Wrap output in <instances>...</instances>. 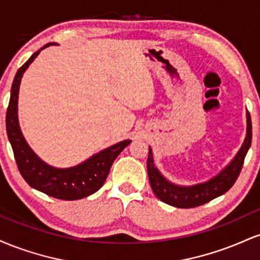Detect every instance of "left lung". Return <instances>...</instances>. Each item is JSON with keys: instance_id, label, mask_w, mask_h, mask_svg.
I'll list each match as a JSON object with an SVG mask.
<instances>
[{"instance_id": "8db88e82", "label": "left lung", "mask_w": 260, "mask_h": 260, "mask_svg": "<svg viewBox=\"0 0 260 260\" xmlns=\"http://www.w3.org/2000/svg\"><path fill=\"white\" fill-rule=\"evenodd\" d=\"M247 133L242 147L234 159L226 168H223L216 176L210 180L201 182V183L192 184V186H181L175 184L157 170L154 164L153 150L149 147V155L147 161V169L149 182L154 194L166 204L176 208H196L205 203L213 201L217 197L225 194L226 192L234 186L237 180L241 170H242L244 157H246L248 149L252 143V121H250L249 112L247 111Z\"/></svg>"}]
</instances>
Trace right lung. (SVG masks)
<instances>
[{
	"instance_id": "1",
	"label": "right lung",
	"mask_w": 260,
	"mask_h": 260,
	"mask_svg": "<svg viewBox=\"0 0 260 260\" xmlns=\"http://www.w3.org/2000/svg\"><path fill=\"white\" fill-rule=\"evenodd\" d=\"M57 45L49 43L41 47L39 51L32 53L31 57L18 70L11 89V99L6 113V129L17 161L20 175L34 189L40 190L45 194L63 201H77L92 194L103 187L106 181L113 161L121 154V151L132 140H122L120 143L104 149L99 153L91 155L78 165L72 168L59 169L49 165L41 160L29 147L23 136L18 120V94L22 77L31 62L37 58L45 47Z\"/></svg>"
}]
</instances>
